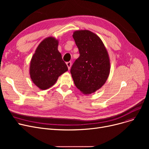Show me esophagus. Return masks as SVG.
Wrapping results in <instances>:
<instances>
[{
  "mask_svg": "<svg viewBox=\"0 0 149 149\" xmlns=\"http://www.w3.org/2000/svg\"><path fill=\"white\" fill-rule=\"evenodd\" d=\"M66 65H67V66H68V69L69 70L70 68V67H71L72 63L70 62V61H68V62L66 63Z\"/></svg>",
  "mask_w": 149,
  "mask_h": 149,
  "instance_id": "obj_1",
  "label": "esophagus"
}]
</instances>
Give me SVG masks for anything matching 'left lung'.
Returning a JSON list of instances; mask_svg holds the SVG:
<instances>
[{
    "mask_svg": "<svg viewBox=\"0 0 149 149\" xmlns=\"http://www.w3.org/2000/svg\"><path fill=\"white\" fill-rule=\"evenodd\" d=\"M73 38L79 50L70 69L76 87L89 95L100 89L107 81L111 69L108 52L101 38L89 30H77Z\"/></svg>",
    "mask_w": 149,
    "mask_h": 149,
    "instance_id": "obj_1",
    "label": "left lung"
}]
</instances>
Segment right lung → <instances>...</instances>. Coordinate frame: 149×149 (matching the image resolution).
<instances>
[{"instance_id":"1","label":"right lung","mask_w":149,"mask_h":149,"mask_svg":"<svg viewBox=\"0 0 149 149\" xmlns=\"http://www.w3.org/2000/svg\"><path fill=\"white\" fill-rule=\"evenodd\" d=\"M58 40L53 37L43 40L30 61L29 75L34 84L42 90L51 88L58 77L68 71V66L58 50Z\"/></svg>"}]
</instances>
